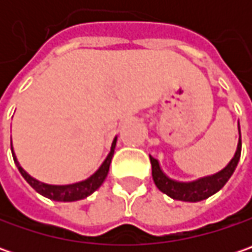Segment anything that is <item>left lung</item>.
Wrapping results in <instances>:
<instances>
[{"label":"left lung","mask_w":252,"mask_h":252,"mask_svg":"<svg viewBox=\"0 0 252 252\" xmlns=\"http://www.w3.org/2000/svg\"><path fill=\"white\" fill-rule=\"evenodd\" d=\"M240 156H241V133H240V125H238L237 150L234 153V157L221 171H219L213 175L195 179V181L182 182V181L169 178L161 168L160 161L150 156L151 174H153L156 187L160 189L162 193L168 195L169 198L175 199V200H184V202H200L203 199H208L209 196L215 195L226 185V182L236 171Z\"/></svg>","instance_id":"1"}]
</instances>
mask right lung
I'll use <instances>...</instances> for the list:
<instances>
[{
    "label": "right lung",
    "mask_w": 252,
    "mask_h": 252,
    "mask_svg": "<svg viewBox=\"0 0 252 252\" xmlns=\"http://www.w3.org/2000/svg\"><path fill=\"white\" fill-rule=\"evenodd\" d=\"M116 140H118V137H115L113 141H112L111 151H109V154L106 156L105 161L101 164V167L96 169L90 178L80 181V182H75V184H68V185H50V184H44V182H40V181H37V179L33 178V177H31V175L21 167L19 161H18L16 156H15L12 143H11V151H12V157H14L15 165L18 167L21 175L24 177L25 181H26L37 193L43 195L44 198L56 200V202H75V200H80V199L90 196L91 193H94V192L103 184V181L108 177V172H109V165H111L112 157H113V153H115Z\"/></svg>",
    "instance_id": "obj_1"
}]
</instances>
